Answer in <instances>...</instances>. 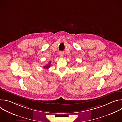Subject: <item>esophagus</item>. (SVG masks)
I'll return each instance as SVG.
<instances>
[{
  "label": "esophagus",
  "mask_w": 122,
  "mask_h": 122,
  "mask_svg": "<svg viewBox=\"0 0 122 122\" xmlns=\"http://www.w3.org/2000/svg\"><path fill=\"white\" fill-rule=\"evenodd\" d=\"M59 56L61 57H63L64 56V53H63V52H60V53H59Z\"/></svg>",
  "instance_id": "esophagus-1"
}]
</instances>
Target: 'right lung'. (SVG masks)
<instances>
[{
	"label": "right lung",
	"instance_id": "add662e5",
	"mask_svg": "<svg viewBox=\"0 0 122 122\" xmlns=\"http://www.w3.org/2000/svg\"><path fill=\"white\" fill-rule=\"evenodd\" d=\"M51 63V61H50V62H49V63L48 64H47L46 65H45V66H44V68H46V69H48V68H49L50 67Z\"/></svg>",
	"mask_w": 122,
	"mask_h": 122
}]
</instances>
